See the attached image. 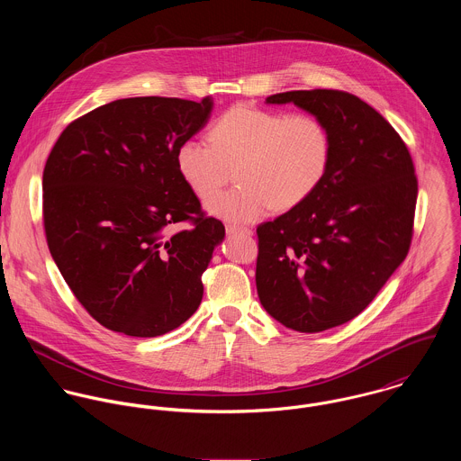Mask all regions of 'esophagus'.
<instances>
[{
	"instance_id": "34e87169",
	"label": "esophagus",
	"mask_w": 461,
	"mask_h": 461,
	"mask_svg": "<svg viewBox=\"0 0 461 461\" xmlns=\"http://www.w3.org/2000/svg\"><path fill=\"white\" fill-rule=\"evenodd\" d=\"M225 230H227V234H250L252 232L250 229L240 227V225H227Z\"/></svg>"
}]
</instances>
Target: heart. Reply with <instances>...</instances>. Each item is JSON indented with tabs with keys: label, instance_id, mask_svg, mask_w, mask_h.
Masks as SVG:
<instances>
[{
	"label": "heart",
	"instance_id": "obj_1",
	"mask_svg": "<svg viewBox=\"0 0 461 461\" xmlns=\"http://www.w3.org/2000/svg\"><path fill=\"white\" fill-rule=\"evenodd\" d=\"M209 141L188 138L176 150V168L200 200L212 197L236 168V186L207 203L230 223H250L273 209L287 211L323 183L331 159L329 126L312 113L238 104L209 130Z\"/></svg>",
	"mask_w": 461,
	"mask_h": 461
}]
</instances>
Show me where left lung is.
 I'll use <instances>...</instances> for the list:
<instances>
[{
  "mask_svg": "<svg viewBox=\"0 0 461 461\" xmlns=\"http://www.w3.org/2000/svg\"><path fill=\"white\" fill-rule=\"evenodd\" d=\"M267 104L318 115L331 134L329 172L303 203L258 227V294L287 329L316 333L358 316L404 261L417 177L394 128L340 90H293Z\"/></svg>",
  "mask_w": 461,
  "mask_h": 461,
  "instance_id": "left-lung-1",
  "label": "left lung"
}]
</instances>
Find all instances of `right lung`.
<instances>
[{
  "label": "right lung",
  "mask_w": 461,
  "mask_h": 461,
  "mask_svg": "<svg viewBox=\"0 0 461 461\" xmlns=\"http://www.w3.org/2000/svg\"><path fill=\"white\" fill-rule=\"evenodd\" d=\"M212 99L130 97L70 122L44 168V229L67 285L103 327L158 337L197 311L225 238L176 168ZM194 227L172 233L176 222Z\"/></svg>",
  "instance_id": "1"
}]
</instances>
